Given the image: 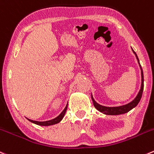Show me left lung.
<instances>
[{"label":"left lung","mask_w":154,"mask_h":154,"mask_svg":"<svg viewBox=\"0 0 154 154\" xmlns=\"http://www.w3.org/2000/svg\"><path fill=\"white\" fill-rule=\"evenodd\" d=\"M133 53L135 54L137 59H138V62H139L138 56H137L136 53H135V52L134 51V50H133ZM139 65H140V68H141V89H140L139 92H138V95L136 96V98H135V99L132 101V102L129 103V104H126V105L120 106V107H104V106L98 104V103L95 102V101L93 99V98H92V102H93L94 106H95V107L97 109V110H99V111L101 112V113H104V114H107V115H119V114H123V113H127V112H129V110H132L133 107H135V106H137V104H138V102H139L140 100H141V96H142L143 90H144V74H143L142 68H141V65H140V63H139Z\"/></svg>","instance_id":"1"}]
</instances>
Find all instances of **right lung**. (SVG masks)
I'll return each mask as SVG.
<instances>
[{
	"label": "right lung",
	"instance_id": "add662e5",
	"mask_svg": "<svg viewBox=\"0 0 154 154\" xmlns=\"http://www.w3.org/2000/svg\"><path fill=\"white\" fill-rule=\"evenodd\" d=\"M67 107H68V104H67V105H66V107H65V108L64 109L63 111H62V113H61L60 114H59L57 117H56V118L53 119V120H49V121H45V122H38V121H34V120H29V119H28V120H29L30 122H31V123H35V124L39 125V126H51V125L56 124V123H59V122H60L61 120H62V118H63L64 116H65V112H66Z\"/></svg>",
	"mask_w": 154,
	"mask_h": 154
}]
</instances>
